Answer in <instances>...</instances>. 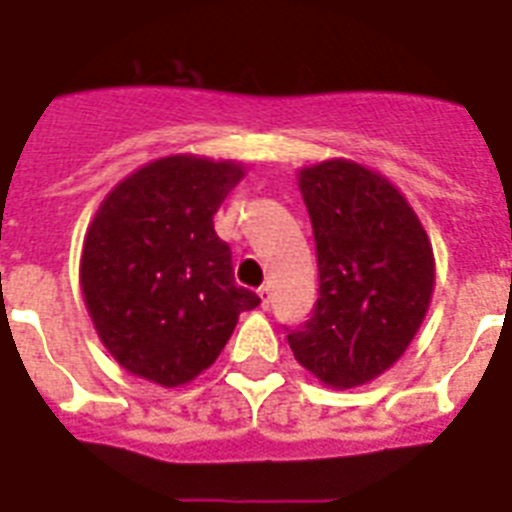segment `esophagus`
<instances>
[{"label":"esophagus","mask_w":512,"mask_h":512,"mask_svg":"<svg viewBox=\"0 0 512 512\" xmlns=\"http://www.w3.org/2000/svg\"><path fill=\"white\" fill-rule=\"evenodd\" d=\"M257 297H260V305H263V308H268V305H271V287L257 289Z\"/></svg>","instance_id":"esophagus-1"}]
</instances>
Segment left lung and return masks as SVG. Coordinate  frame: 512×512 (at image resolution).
<instances>
[{"label": "left lung", "mask_w": 512, "mask_h": 512, "mask_svg": "<svg viewBox=\"0 0 512 512\" xmlns=\"http://www.w3.org/2000/svg\"><path fill=\"white\" fill-rule=\"evenodd\" d=\"M311 215L319 300L289 348L337 390L366 385L404 356L428 313L436 260L420 217L380 172L327 159L297 172Z\"/></svg>", "instance_id": "obj_1"}]
</instances>
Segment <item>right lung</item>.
<instances>
[{
    "instance_id": "1",
    "label": "right lung",
    "mask_w": 512,
    "mask_h": 512,
    "mask_svg": "<svg viewBox=\"0 0 512 512\" xmlns=\"http://www.w3.org/2000/svg\"><path fill=\"white\" fill-rule=\"evenodd\" d=\"M244 167L175 154L127 175L92 217L79 284L95 332L135 377L177 388L215 364L260 297L233 281L212 217Z\"/></svg>"
}]
</instances>
